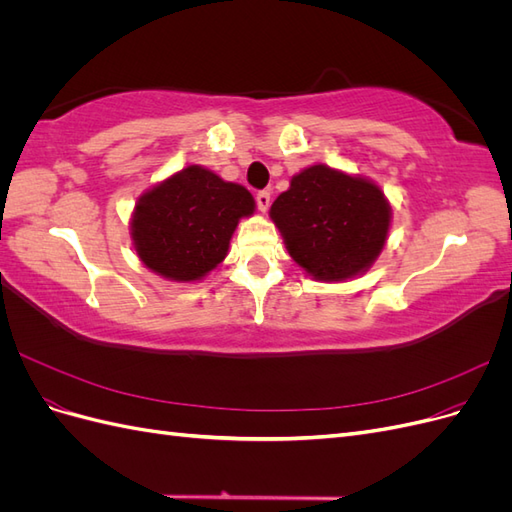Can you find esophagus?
Instances as JSON below:
<instances>
[{
	"mask_svg": "<svg viewBox=\"0 0 512 512\" xmlns=\"http://www.w3.org/2000/svg\"><path fill=\"white\" fill-rule=\"evenodd\" d=\"M256 203H258V209L265 213L269 209V205H271V192L269 190H260L256 194Z\"/></svg>",
	"mask_w": 512,
	"mask_h": 512,
	"instance_id": "obj_1",
	"label": "esophagus"
}]
</instances>
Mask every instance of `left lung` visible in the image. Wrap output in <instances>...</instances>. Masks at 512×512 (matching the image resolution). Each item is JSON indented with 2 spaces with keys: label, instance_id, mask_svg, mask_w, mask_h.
<instances>
[{
  "label": "left lung",
  "instance_id": "left-lung-1",
  "mask_svg": "<svg viewBox=\"0 0 512 512\" xmlns=\"http://www.w3.org/2000/svg\"><path fill=\"white\" fill-rule=\"evenodd\" d=\"M269 218L309 277L348 282L378 260L393 211L376 181L318 162L290 179Z\"/></svg>",
  "mask_w": 512,
  "mask_h": 512
}]
</instances>
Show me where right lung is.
<instances>
[{"label":"right lung","mask_w":512,"mask_h":512,"mask_svg":"<svg viewBox=\"0 0 512 512\" xmlns=\"http://www.w3.org/2000/svg\"><path fill=\"white\" fill-rule=\"evenodd\" d=\"M256 211L243 185L190 164L138 196L130 235L136 256L170 282H200L228 256L243 218Z\"/></svg>","instance_id":"1"}]
</instances>
